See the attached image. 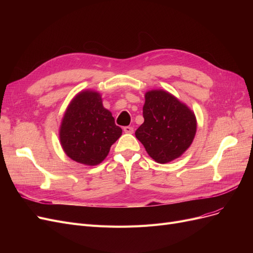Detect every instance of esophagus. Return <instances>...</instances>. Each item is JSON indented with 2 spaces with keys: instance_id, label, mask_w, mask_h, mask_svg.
<instances>
[{
  "instance_id": "34e87169",
  "label": "esophagus",
  "mask_w": 253,
  "mask_h": 253,
  "mask_svg": "<svg viewBox=\"0 0 253 253\" xmlns=\"http://www.w3.org/2000/svg\"><path fill=\"white\" fill-rule=\"evenodd\" d=\"M124 131H125V133H126V134H133L134 128H133L132 126H125V127H124Z\"/></svg>"
}]
</instances>
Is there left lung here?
<instances>
[{"instance_id":"obj_1","label":"left lung","mask_w":253,"mask_h":253,"mask_svg":"<svg viewBox=\"0 0 253 253\" xmlns=\"http://www.w3.org/2000/svg\"><path fill=\"white\" fill-rule=\"evenodd\" d=\"M144 99V121L136 129V138L156 163H170L192 144L197 127L195 114L164 89L149 90Z\"/></svg>"}]
</instances>
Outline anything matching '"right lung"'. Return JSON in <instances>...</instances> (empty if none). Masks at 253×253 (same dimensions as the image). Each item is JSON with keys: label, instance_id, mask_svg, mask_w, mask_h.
Masks as SVG:
<instances>
[{"label": "right lung", "instance_id": "right-lung-1", "mask_svg": "<svg viewBox=\"0 0 253 253\" xmlns=\"http://www.w3.org/2000/svg\"><path fill=\"white\" fill-rule=\"evenodd\" d=\"M121 134L112 113L103 106L100 93L91 89L81 90L72 99L59 129L65 154L85 166L102 163Z\"/></svg>", "mask_w": 253, "mask_h": 253}]
</instances>
